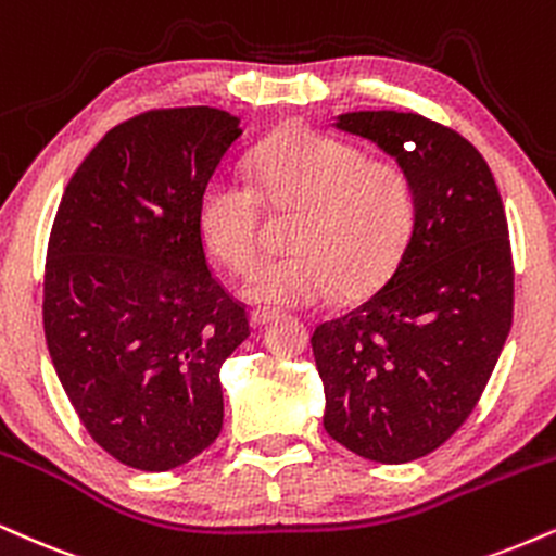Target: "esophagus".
I'll list each match as a JSON object with an SVG mask.
<instances>
[{
    "label": "esophagus",
    "mask_w": 556,
    "mask_h": 556,
    "mask_svg": "<svg viewBox=\"0 0 556 556\" xmlns=\"http://www.w3.org/2000/svg\"><path fill=\"white\" fill-rule=\"evenodd\" d=\"M279 313L277 311H269V307H256V311H251V326H264L269 324V320L277 318Z\"/></svg>",
    "instance_id": "obj_1"
}]
</instances>
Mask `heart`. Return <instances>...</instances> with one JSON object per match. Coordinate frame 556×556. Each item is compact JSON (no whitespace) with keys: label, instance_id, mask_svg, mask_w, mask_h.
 <instances>
[{"label":"heart","instance_id":"obj_1","mask_svg":"<svg viewBox=\"0 0 556 556\" xmlns=\"http://www.w3.org/2000/svg\"><path fill=\"white\" fill-rule=\"evenodd\" d=\"M251 182L212 176L197 202L202 243L227 269H249L258 253L261 202L300 210L290 256L266 258L243 282V298L264 305H316L342 287L376 285L396 264L414 227L406 173L367 160L359 147L320 131L271 139L251 163Z\"/></svg>","mask_w":556,"mask_h":556}]
</instances>
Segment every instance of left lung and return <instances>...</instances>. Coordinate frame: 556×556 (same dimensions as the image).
Masks as SVG:
<instances>
[{"instance_id": "1", "label": "left lung", "mask_w": 556, "mask_h": 556, "mask_svg": "<svg viewBox=\"0 0 556 556\" xmlns=\"http://www.w3.org/2000/svg\"><path fill=\"white\" fill-rule=\"evenodd\" d=\"M333 126L396 160L414 227L388 282L313 331L324 427L357 456L406 464L466 422L510 333L503 199L477 147L419 113L352 111Z\"/></svg>"}]
</instances>
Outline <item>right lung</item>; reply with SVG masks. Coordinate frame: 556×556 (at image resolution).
I'll return each instance as SVG.
<instances>
[{
  "label": "right lung",
  "instance_id": "1",
  "mask_svg": "<svg viewBox=\"0 0 556 556\" xmlns=\"http://www.w3.org/2000/svg\"><path fill=\"white\" fill-rule=\"evenodd\" d=\"M240 118L191 105L113 126L53 219L43 331L92 440L139 471H170L223 430L219 367L249 316L206 266L197 202Z\"/></svg>",
  "mask_w": 556,
  "mask_h": 556
}]
</instances>
